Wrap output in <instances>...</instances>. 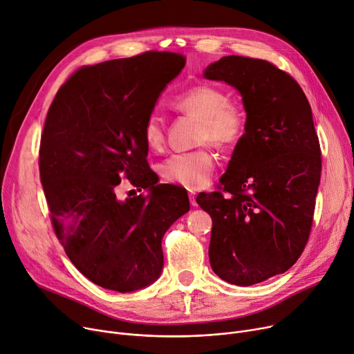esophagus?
Returning a JSON list of instances; mask_svg holds the SVG:
<instances>
[{
	"label": "esophagus",
	"mask_w": 354,
	"mask_h": 354,
	"mask_svg": "<svg viewBox=\"0 0 354 354\" xmlns=\"http://www.w3.org/2000/svg\"><path fill=\"white\" fill-rule=\"evenodd\" d=\"M189 201H191V205H192V207H198L196 194H195V192H189Z\"/></svg>",
	"instance_id": "1"
}]
</instances>
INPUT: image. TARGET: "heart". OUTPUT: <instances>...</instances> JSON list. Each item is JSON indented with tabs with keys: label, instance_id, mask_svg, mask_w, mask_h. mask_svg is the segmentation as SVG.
<instances>
[{
	"label": "heart",
	"instance_id": "heart-1",
	"mask_svg": "<svg viewBox=\"0 0 354 354\" xmlns=\"http://www.w3.org/2000/svg\"><path fill=\"white\" fill-rule=\"evenodd\" d=\"M172 106L180 113L199 119L196 143H211L218 149H231L243 139L248 116L239 103L230 102L227 93L211 84H199L179 93ZM143 139L151 151L165 145V122L151 113L143 123ZM215 169V158L209 147L175 153L167 158L160 174L167 180L188 189L203 188Z\"/></svg>",
	"mask_w": 354,
	"mask_h": 354
}]
</instances>
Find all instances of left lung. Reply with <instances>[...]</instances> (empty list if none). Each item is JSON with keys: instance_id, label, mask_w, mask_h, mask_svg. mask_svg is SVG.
<instances>
[{"instance_id": "1", "label": "left lung", "mask_w": 354, "mask_h": 354, "mask_svg": "<svg viewBox=\"0 0 354 354\" xmlns=\"http://www.w3.org/2000/svg\"><path fill=\"white\" fill-rule=\"evenodd\" d=\"M203 77L235 87L248 116L219 191L196 198L212 218L214 272L247 287L286 272L304 251L322 175L319 136L303 88L270 62L227 55Z\"/></svg>"}]
</instances>
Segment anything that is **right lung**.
Returning a JSON list of instances; mask_svg holds the SVG:
<instances>
[{"instance_id":"add662e5","label":"right lung","mask_w":354,"mask_h":354,"mask_svg":"<svg viewBox=\"0 0 354 354\" xmlns=\"http://www.w3.org/2000/svg\"><path fill=\"white\" fill-rule=\"evenodd\" d=\"M185 62L146 51L83 66L48 109L39 165L51 224L74 267L103 288L130 292L155 283L162 238L189 211L183 188L156 185L143 139L146 118ZM122 177L149 195L118 200Z\"/></svg>"}]
</instances>
